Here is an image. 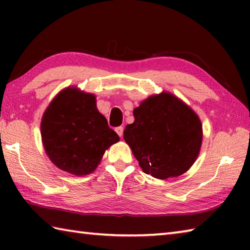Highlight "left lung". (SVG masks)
<instances>
[{"mask_svg":"<svg viewBox=\"0 0 250 250\" xmlns=\"http://www.w3.org/2000/svg\"><path fill=\"white\" fill-rule=\"evenodd\" d=\"M42 140L57 167L75 175L89 174L104 151L119 141L96 107V97L67 89L55 98L43 116Z\"/></svg>","mask_w":250,"mask_h":250,"instance_id":"obj_1","label":"left lung"}]
</instances>
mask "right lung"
Returning a JSON list of instances; mask_svg holds the SVG:
<instances>
[{
  "mask_svg": "<svg viewBox=\"0 0 250 250\" xmlns=\"http://www.w3.org/2000/svg\"><path fill=\"white\" fill-rule=\"evenodd\" d=\"M133 116L124 139L143 172L164 180L191 167L203 137L201 121L188 105L170 94H161L143 101Z\"/></svg>",
  "mask_w": 250,
  "mask_h": 250,
  "instance_id": "1",
  "label": "right lung"
}]
</instances>
